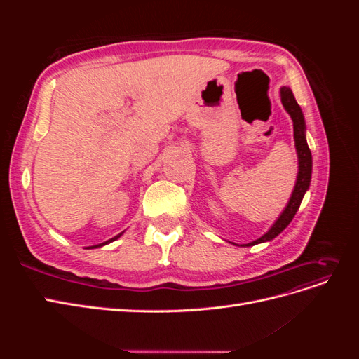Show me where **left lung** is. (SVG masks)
<instances>
[{"instance_id":"left-lung-1","label":"left lung","mask_w":359,"mask_h":359,"mask_svg":"<svg viewBox=\"0 0 359 359\" xmlns=\"http://www.w3.org/2000/svg\"><path fill=\"white\" fill-rule=\"evenodd\" d=\"M281 94V103H283L285 109L287 111V114L290 115L292 121H293V137H295V147H297V153H298V178H297V184L295 189H293V193L290 196V201L287 203V206L285 208V211L281 212V215L278 217V220L273 224V227L264 235L260 236L259 240L245 244L247 247L255 245L259 243H265V241H271L273 238H276L281 231L286 229V226L292 222L293 217H295L301 201L306 194L309 186H310V180H311V153L310 148L307 145L306 140V123H304V115L299 104L297 103L295 97H293L290 88L287 86H283L280 90Z\"/></svg>"}]
</instances>
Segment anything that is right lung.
<instances>
[{
	"label": "right lung",
	"instance_id": "obj_1",
	"mask_svg": "<svg viewBox=\"0 0 359 359\" xmlns=\"http://www.w3.org/2000/svg\"><path fill=\"white\" fill-rule=\"evenodd\" d=\"M121 233H123V232H121ZM121 233H119V235H116V236H114V238H112V240H109V241H106V243H103V244H99V245H93V247H88V248H95V247H102V245H104V244H107V243H112V241L118 240V238H119V236H121Z\"/></svg>",
	"mask_w": 359,
	"mask_h": 359
}]
</instances>
